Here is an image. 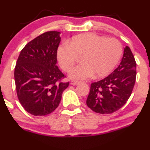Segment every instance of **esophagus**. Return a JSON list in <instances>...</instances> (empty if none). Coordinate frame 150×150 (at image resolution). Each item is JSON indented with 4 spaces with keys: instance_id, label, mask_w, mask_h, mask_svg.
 Returning <instances> with one entry per match:
<instances>
[{
    "instance_id": "esophagus-1",
    "label": "esophagus",
    "mask_w": 150,
    "mask_h": 150,
    "mask_svg": "<svg viewBox=\"0 0 150 150\" xmlns=\"http://www.w3.org/2000/svg\"><path fill=\"white\" fill-rule=\"evenodd\" d=\"M79 84H80V82H79V81H71V85H74V86L79 85Z\"/></svg>"
}]
</instances>
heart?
<instances>
[{
	"mask_svg": "<svg viewBox=\"0 0 150 150\" xmlns=\"http://www.w3.org/2000/svg\"><path fill=\"white\" fill-rule=\"evenodd\" d=\"M122 45L115 38H107L94 33L76 35L57 48V56L60 66L69 71L81 55V64L71 71L70 79L81 81L94 74L97 77L108 75L116 66L122 54Z\"/></svg>",
	"mask_w": 150,
	"mask_h": 150,
	"instance_id": "heart-1",
	"label": "heart"
}]
</instances>
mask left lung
<instances>
[{"mask_svg":"<svg viewBox=\"0 0 150 150\" xmlns=\"http://www.w3.org/2000/svg\"><path fill=\"white\" fill-rule=\"evenodd\" d=\"M136 77L134 56L126 46L119 66L107 77L91 84L86 102L87 106L99 114H112L117 111L130 98Z\"/></svg>","mask_w":150,"mask_h":150,"instance_id":"1","label":"left lung"}]
</instances>
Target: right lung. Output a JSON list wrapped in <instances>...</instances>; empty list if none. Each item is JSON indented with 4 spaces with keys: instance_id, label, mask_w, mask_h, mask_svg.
<instances>
[{
    "instance_id": "1",
    "label": "right lung",
    "mask_w": 150,
    "mask_h": 150,
    "mask_svg": "<svg viewBox=\"0 0 150 150\" xmlns=\"http://www.w3.org/2000/svg\"><path fill=\"white\" fill-rule=\"evenodd\" d=\"M60 33L49 31L30 41L19 55L14 69L16 90L25 110L34 116L52 113L59 106L69 82H60L57 51Z\"/></svg>"
}]
</instances>
